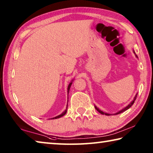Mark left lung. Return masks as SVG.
I'll return each instance as SVG.
<instances>
[{"label":"left lung","instance_id":"1","mask_svg":"<svg viewBox=\"0 0 153 153\" xmlns=\"http://www.w3.org/2000/svg\"><path fill=\"white\" fill-rule=\"evenodd\" d=\"M134 54H135V52H134ZM136 57H138V56H137V55H136ZM137 95H138V94H136V95L135 96V97H134V100H132V101H131L130 103H129V104L128 105V106H127V107H126L125 108H123V109H121V111H118V112L117 113H115V115H117V114H120V113H123V112H124V111H126V110H128V108H130L131 107V106H132L133 105V104H134V101H135V100L136 99V97H137ZM95 108H96V109H97L98 111V112H99L100 113H101L102 114V115H111V114H109V113H105V112H103V111H100V109H99V108H97V107H96V106H95Z\"/></svg>","mask_w":153,"mask_h":153}]
</instances>
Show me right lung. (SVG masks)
<instances>
[{
	"label": "right lung",
	"instance_id": "1",
	"mask_svg": "<svg viewBox=\"0 0 153 153\" xmlns=\"http://www.w3.org/2000/svg\"><path fill=\"white\" fill-rule=\"evenodd\" d=\"M71 84H72V82H71L70 84H69V86H68V88H67V93H68L69 94V89H70V87H71ZM67 108L65 110L63 113H62L61 115H58V116H56V117H53V118H51L52 120H54V119H58V118H60V117H63V115H65L66 114V113H67Z\"/></svg>",
	"mask_w": 153,
	"mask_h": 153
}]
</instances>
